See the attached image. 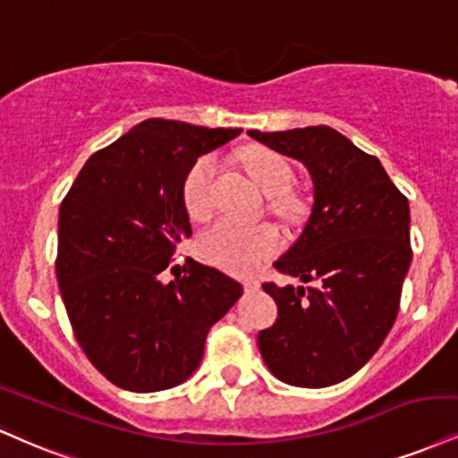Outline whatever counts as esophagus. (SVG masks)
Returning a JSON list of instances; mask_svg holds the SVG:
<instances>
[{
  "mask_svg": "<svg viewBox=\"0 0 458 458\" xmlns=\"http://www.w3.org/2000/svg\"><path fill=\"white\" fill-rule=\"evenodd\" d=\"M243 285L247 290H258V288H260V282H256V279H247Z\"/></svg>",
  "mask_w": 458,
  "mask_h": 458,
  "instance_id": "34e87169",
  "label": "esophagus"
}]
</instances>
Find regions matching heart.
<instances>
[{"label":"heart","instance_id":"b5f03b06","mask_svg":"<svg viewBox=\"0 0 458 458\" xmlns=\"http://www.w3.org/2000/svg\"><path fill=\"white\" fill-rule=\"evenodd\" d=\"M243 166L247 173L267 196H271L268 207L279 217L292 219L301 217L302 200L290 190L294 173L292 166L285 162V157L279 153L264 147L245 148ZM217 153H207L191 164L183 179V205L191 219H207L213 211V190L215 179L219 174ZM198 250L207 262L224 268L230 273H251L253 268L260 267V262L267 260L282 250V236L273 225H245L222 219L208 228L198 241Z\"/></svg>","mask_w":458,"mask_h":458}]
</instances>
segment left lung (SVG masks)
I'll use <instances>...</instances> for the list:
<instances>
[{
	"label": "left lung",
	"instance_id": "left-lung-1",
	"mask_svg": "<svg viewBox=\"0 0 458 458\" xmlns=\"http://www.w3.org/2000/svg\"><path fill=\"white\" fill-rule=\"evenodd\" d=\"M247 134L313 181L310 222L273 264L311 285L262 284L279 313L258 348L290 386H333L365 367L393 328L411 262L410 205L377 157L328 125Z\"/></svg>",
	"mask_w": 458,
	"mask_h": 458
}]
</instances>
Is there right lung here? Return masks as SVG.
Returning a JSON list of instances; mask_svg holds the SVG:
<instances>
[{
	"label": "right lung",
	"instance_id": "1",
	"mask_svg": "<svg viewBox=\"0 0 458 458\" xmlns=\"http://www.w3.org/2000/svg\"><path fill=\"white\" fill-rule=\"evenodd\" d=\"M239 134L142 121L87 159L59 207V292L82 352L114 386L157 393L183 384L208 330L243 294L236 279L191 258L183 277H159L191 236L187 170Z\"/></svg>",
	"mask_w": 458,
	"mask_h": 458
}]
</instances>
